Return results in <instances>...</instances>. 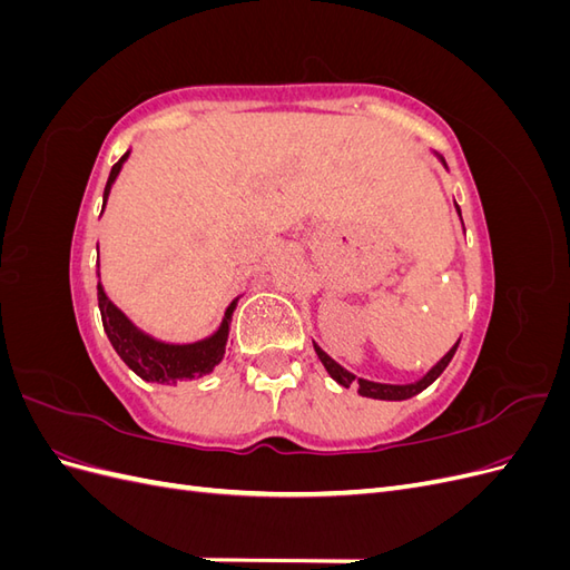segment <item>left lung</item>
I'll list each match as a JSON object with an SVG mask.
<instances>
[{
  "mask_svg": "<svg viewBox=\"0 0 570 570\" xmlns=\"http://www.w3.org/2000/svg\"><path fill=\"white\" fill-rule=\"evenodd\" d=\"M440 161L444 164V159H442V157H440ZM444 168H446V164H444ZM456 214L461 216L459 204H456ZM456 347H459V340H456L454 347H452L450 352H446L433 368H430L423 377H419L416 383H406V385H387V383H373V381H364V377H356V375H354V373H350L347 368H342L335 358L327 356V354L318 347V344L314 342V350H316V354H318V358H321V364L325 366V371H327V373H331V377H333L335 383H340L342 387L356 385L361 396H371V400H387V402L409 400V396L423 392L428 385H433V383L438 381V377H440V373H442L446 366H450V361H452V356H454Z\"/></svg>",
  "mask_w": 570,
  "mask_h": 570,
  "instance_id": "obj_1",
  "label": "left lung"
}]
</instances>
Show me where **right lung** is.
Listing matches in <instances>:
<instances>
[{
	"label": "right lung",
	"instance_id": "1",
	"mask_svg": "<svg viewBox=\"0 0 570 570\" xmlns=\"http://www.w3.org/2000/svg\"><path fill=\"white\" fill-rule=\"evenodd\" d=\"M120 157L107 180L105 187V204L109 199L111 185L118 178L120 168H124L126 159ZM235 297L226 314H223V321L218 325V331L209 337L197 340V342H187V344H176V342H164L151 337L149 333L140 331L120 308L107 297L105 287H101V281L97 283V302H99V314L101 323H105V333L111 342V347L116 354L124 358V364L142 377L147 383H159V385H176L180 381H195V377H202L206 373H212L218 364L223 354H226V344H228V333H230V321L233 312L237 306Z\"/></svg>",
	"mask_w": 570,
	"mask_h": 570
}]
</instances>
